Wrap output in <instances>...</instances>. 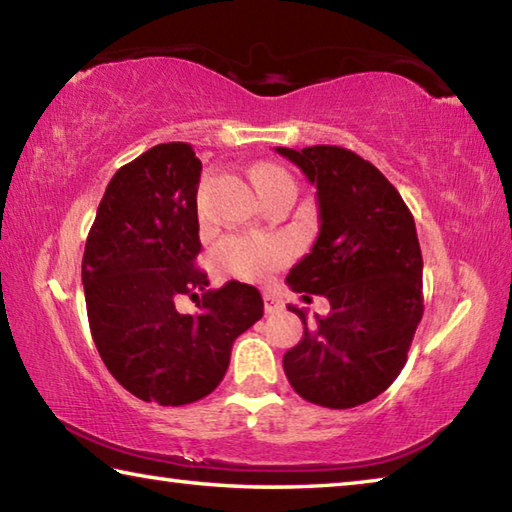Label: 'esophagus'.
I'll return each mask as SVG.
<instances>
[{
  "label": "esophagus",
  "instance_id": "1",
  "mask_svg": "<svg viewBox=\"0 0 512 512\" xmlns=\"http://www.w3.org/2000/svg\"><path fill=\"white\" fill-rule=\"evenodd\" d=\"M264 309H266V314H275V311L282 309V302L275 296H271V293H264Z\"/></svg>",
  "mask_w": 512,
  "mask_h": 512
}]
</instances>
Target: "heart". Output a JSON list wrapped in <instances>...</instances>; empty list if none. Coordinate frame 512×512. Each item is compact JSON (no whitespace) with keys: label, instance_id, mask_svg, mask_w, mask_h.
I'll use <instances>...</instances> for the list:
<instances>
[{"label":"heart","instance_id":"obj_1","mask_svg":"<svg viewBox=\"0 0 512 512\" xmlns=\"http://www.w3.org/2000/svg\"><path fill=\"white\" fill-rule=\"evenodd\" d=\"M259 192L273 187L277 183H291V178L282 169L264 167L257 176ZM205 187V178L201 183V192ZM216 264H219L225 273L241 277V280L259 282L266 280L268 275L289 262L291 259V246L287 241L273 235H228L219 241L214 250Z\"/></svg>","mask_w":512,"mask_h":512}]
</instances>
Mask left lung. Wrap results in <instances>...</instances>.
I'll return each mask as SVG.
<instances>
[{
    "instance_id": "1",
    "label": "left lung",
    "mask_w": 512,
    "mask_h": 512,
    "mask_svg": "<svg viewBox=\"0 0 512 512\" xmlns=\"http://www.w3.org/2000/svg\"><path fill=\"white\" fill-rule=\"evenodd\" d=\"M316 185L320 232L291 268L293 291L325 296L329 314L307 323L284 354V372L302 400L352 409L400 375L422 320V253L413 214L375 164L343 146L275 149Z\"/></svg>"
}]
</instances>
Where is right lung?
<instances>
[{
    "instance_id": "obj_1",
    "label": "right lung",
    "mask_w": 512,
    "mask_h": 512,
    "mask_svg": "<svg viewBox=\"0 0 512 512\" xmlns=\"http://www.w3.org/2000/svg\"><path fill=\"white\" fill-rule=\"evenodd\" d=\"M203 164L185 142L158 144L121 167L106 187L83 255L94 345L128 393L183 406L221 384L232 343L264 314L250 284L205 291L196 266V192ZM204 298L180 315V295Z\"/></svg>"
}]
</instances>
